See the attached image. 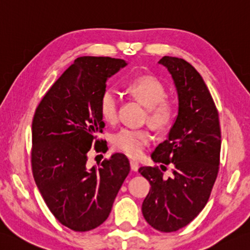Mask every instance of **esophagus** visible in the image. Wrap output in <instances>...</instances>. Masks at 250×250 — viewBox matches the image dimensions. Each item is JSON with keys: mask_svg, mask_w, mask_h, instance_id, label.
Returning a JSON list of instances; mask_svg holds the SVG:
<instances>
[{"mask_svg": "<svg viewBox=\"0 0 250 250\" xmlns=\"http://www.w3.org/2000/svg\"><path fill=\"white\" fill-rule=\"evenodd\" d=\"M130 168H131L132 171H138V169H139V164L136 163V161L131 160V161H130Z\"/></svg>", "mask_w": 250, "mask_h": 250, "instance_id": "obj_1", "label": "esophagus"}]
</instances>
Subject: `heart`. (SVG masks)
<instances>
[{"label": "heart", "mask_w": 250, "mask_h": 250, "mask_svg": "<svg viewBox=\"0 0 250 250\" xmlns=\"http://www.w3.org/2000/svg\"><path fill=\"white\" fill-rule=\"evenodd\" d=\"M128 92L134 100L146 107L145 119L156 129H167L173 125L178 116V105L167 97V90L157 77L140 76L131 80ZM120 96L117 89L108 86L102 92L100 111L106 122L115 124L118 120ZM151 141V134L146 129L124 128L112 135L115 149L131 158H139Z\"/></svg>", "instance_id": "b5f03b06"}]
</instances>
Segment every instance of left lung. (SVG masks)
Here are the masks:
<instances>
[{"instance_id":"8db88e82","label":"left lung","mask_w":250,"mask_h":250,"mask_svg":"<svg viewBox=\"0 0 250 250\" xmlns=\"http://www.w3.org/2000/svg\"><path fill=\"white\" fill-rule=\"evenodd\" d=\"M179 96V114L168 139L151 154L154 167H141L150 188L142 212L150 227L175 232L188 226L206 206L220 165L221 129L216 104L198 71L187 61L164 56ZM173 168L171 177L162 172Z\"/></svg>"}]
</instances>
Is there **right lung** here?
<instances>
[{"label":"right lung","mask_w":250,"mask_h":250,"mask_svg":"<svg viewBox=\"0 0 250 250\" xmlns=\"http://www.w3.org/2000/svg\"><path fill=\"white\" fill-rule=\"evenodd\" d=\"M126 65L124 60L83 56L63 71L38 105L32 120L31 167L50 211L76 232L97 228L130 172L128 158L112 155L99 168L86 167L87 151L108 149L97 139L105 124L100 99L107 78Z\"/></svg>","instance_id":"add662e5"}]
</instances>
